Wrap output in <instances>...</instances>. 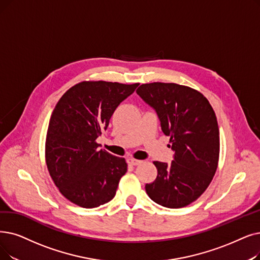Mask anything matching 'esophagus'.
Listing matches in <instances>:
<instances>
[{
  "label": "esophagus",
  "instance_id": "obj_1",
  "mask_svg": "<svg viewBox=\"0 0 260 260\" xmlns=\"http://www.w3.org/2000/svg\"><path fill=\"white\" fill-rule=\"evenodd\" d=\"M127 162L131 165V166H138L141 164V160H138V159H135V158H128Z\"/></svg>",
  "mask_w": 260,
  "mask_h": 260
}]
</instances>
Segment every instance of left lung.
<instances>
[{"mask_svg":"<svg viewBox=\"0 0 260 260\" xmlns=\"http://www.w3.org/2000/svg\"><path fill=\"white\" fill-rule=\"evenodd\" d=\"M136 92L157 112L174 151L170 165L154 161L157 177L148 196L168 208L185 207L207 189L220 154L218 121L209 101L198 90L174 83L142 84Z\"/></svg>","mask_w":260,"mask_h":260,"instance_id":"1","label":"left lung"}]
</instances>
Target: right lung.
I'll return each mask as SVG.
<instances>
[{"mask_svg":"<svg viewBox=\"0 0 260 260\" xmlns=\"http://www.w3.org/2000/svg\"><path fill=\"white\" fill-rule=\"evenodd\" d=\"M138 85L84 81L56 104L47 132L46 162L55 186L75 205L93 208L115 198L127 164L125 158L99 150L96 138Z\"/></svg>","mask_w":260,"mask_h":260,"instance_id":"right-lung-1","label":"right lung"}]
</instances>
